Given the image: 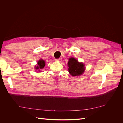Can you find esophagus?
<instances>
[{"label":"esophagus","instance_id":"obj_1","mask_svg":"<svg viewBox=\"0 0 123 123\" xmlns=\"http://www.w3.org/2000/svg\"><path fill=\"white\" fill-rule=\"evenodd\" d=\"M55 61H57V62H61L62 61V58H59L58 59H56Z\"/></svg>","mask_w":123,"mask_h":123}]
</instances>
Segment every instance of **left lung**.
Here are the masks:
<instances>
[{
  "label": "left lung",
  "instance_id": "obj_1",
  "mask_svg": "<svg viewBox=\"0 0 123 123\" xmlns=\"http://www.w3.org/2000/svg\"><path fill=\"white\" fill-rule=\"evenodd\" d=\"M68 71L72 76H77L82 75L86 68L83 62H80L76 59L71 57L68 62Z\"/></svg>",
  "mask_w": 123,
  "mask_h": 123
}]
</instances>
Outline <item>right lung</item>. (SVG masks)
Wrapping results in <instances>:
<instances>
[{
  "instance_id": "add662e5",
  "label": "right lung",
  "mask_w": 123,
  "mask_h": 123,
  "mask_svg": "<svg viewBox=\"0 0 123 123\" xmlns=\"http://www.w3.org/2000/svg\"><path fill=\"white\" fill-rule=\"evenodd\" d=\"M46 63L45 62H44L43 59H40V60L37 62V65L35 67V69L36 70H38L39 71H40V70L43 69L44 66H45Z\"/></svg>"
}]
</instances>
